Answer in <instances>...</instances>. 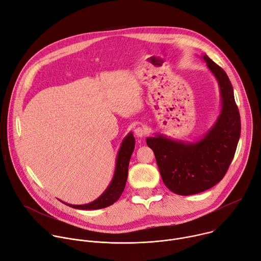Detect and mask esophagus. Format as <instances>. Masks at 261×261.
<instances>
[{"mask_svg":"<svg viewBox=\"0 0 261 261\" xmlns=\"http://www.w3.org/2000/svg\"><path fill=\"white\" fill-rule=\"evenodd\" d=\"M146 134H147V129L145 127H143V126H138V127L135 128V135L137 137H139V138L144 137Z\"/></svg>","mask_w":261,"mask_h":261,"instance_id":"obj_1","label":"esophagus"}]
</instances>
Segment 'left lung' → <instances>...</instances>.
Returning a JSON list of instances; mask_svg holds the SVG:
<instances>
[{
  "mask_svg": "<svg viewBox=\"0 0 261 261\" xmlns=\"http://www.w3.org/2000/svg\"><path fill=\"white\" fill-rule=\"evenodd\" d=\"M203 60L216 77L221 93L222 109L216 123L194 143L161 135L146 139L164 183L180 195L196 194L220 182L233 160L241 136V117L229 78L211 59L204 56Z\"/></svg>",
  "mask_w": 261,
  "mask_h": 261,
  "instance_id": "left-lung-1",
  "label": "left lung"
}]
</instances>
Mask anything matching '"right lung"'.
Instances as JSON below:
<instances>
[{"mask_svg": "<svg viewBox=\"0 0 261 261\" xmlns=\"http://www.w3.org/2000/svg\"><path fill=\"white\" fill-rule=\"evenodd\" d=\"M135 149V138L132 133H129L123 140L120 149L118 151V155L116 159V168L114 172L113 179L108 186V188L105 190L99 197H97L95 200L86 203V204H69L67 202H64L67 205H70L74 209L79 210H97L102 209V207L109 206L113 204L122 194L125 183L127 180V173H128V164L130 156L133 154V151Z\"/></svg>", "mask_w": 261, "mask_h": 261, "instance_id": "obj_1", "label": "right lung"}]
</instances>
